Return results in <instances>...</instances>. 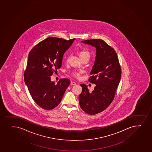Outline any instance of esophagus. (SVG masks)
Returning a JSON list of instances; mask_svg holds the SVG:
<instances>
[{"instance_id":"34e87169","label":"esophagus","mask_w":152,"mask_h":152,"mask_svg":"<svg viewBox=\"0 0 152 152\" xmlns=\"http://www.w3.org/2000/svg\"><path fill=\"white\" fill-rule=\"evenodd\" d=\"M71 85H75L76 84V83L75 82L71 81Z\"/></svg>"}]
</instances>
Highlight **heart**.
Wrapping results in <instances>:
<instances>
[{"instance_id":"obj_1","label":"heart","mask_w":152,"mask_h":152,"mask_svg":"<svg viewBox=\"0 0 152 152\" xmlns=\"http://www.w3.org/2000/svg\"><path fill=\"white\" fill-rule=\"evenodd\" d=\"M79 57H80L81 59L83 57H86V56L90 58V53L87 50H81L79 52ZM73 75L76 78H79L81 76V72H80V71H74V72H73Z\"/></svg>"}]
</instances>
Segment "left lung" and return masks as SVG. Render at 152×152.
<instances>
[{
    "mask_svg": "<svg viewBox=\"0 0 152 152\" xmlns=\"http://www.w3.org/2000/svg\"><path fill=\"white\" fill-rule=\"evenodd\" d=\"M81 42L96 49V58L88 81L96 84L89 92L87 86L81 84L82 91L79 97L82 110L90 115L101 113L114 99L121 76V69L114 49L101 39H90Z\"/></svg>",
    "mask_w": 152,
    "mask_h": 152,
    "instance_id": "obj_1",
    "label": "left lung"
}]
</instances>
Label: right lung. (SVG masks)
<instances>
[{
  "mask_svg": "<svg viewBox=\"0 0 152 152\" xmlns=\"http://www.w3.org/2000/svg\"><path fill=\"white\" fill-rule=\"evenodd\" d=\"M75 39L49 37L29 52L24 80L34 101L44 110L57 106L70 85L68 78L61 79L55 84L51 76L62 67L63 56Z\"/></svg>",
  "mask_w": 152,
  "mask_h": 152,
  "instance_id": "1",
  "label": "right lung"
}]
</instances>
